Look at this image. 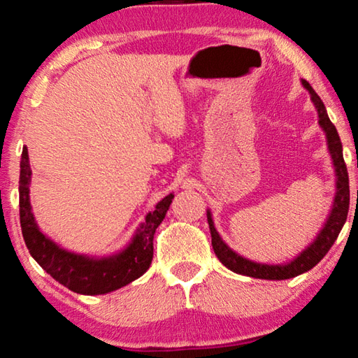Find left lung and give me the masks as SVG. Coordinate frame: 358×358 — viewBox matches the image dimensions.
Masks as SVG:
<instances>
[{
    "instance_id": "left-lung-1",
    "label": "left lung",
    "mask_w": 358,
    "mask_h": 358,
    "mask_svg": "<svg viewBox=\"0 0 358 358\" xmlns=\"http://www.w3.org/2000/svg\"><path fill=\"white\" fill-rule=\"evenodd\" d=\"M301 85L308 92H310L311 102L317 112V124H320L321 130L324 131L326 135L327 150H329L332 166H334L336 194L334 199H332L331 210L329 213H327L324 223H322L320 233L316 234L315 239H313L298 256L283 264H266L251 261V259L241 256V254L229 248L228 244L223 241V238L220 236L217 228H215L212 210L208 208L207 220L210 227V234H212L213 251L224 267H228L229 271L236 273H241V275L264 278V280H285V278H293L311 271V268L326 256L332 244H334L342 227H344L347 213H349V174H347L344 155H342V143L339 134H337L336 127L332 125V122L329 120V115H327V110L324 104H322L321 97L316 94L315 90L310 86V83L301 80Z\"/></svg>"
}]
</instances>
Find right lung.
I'll list each match as a JSON object with an SVG mask.
<instances>
[{"label":"right lung","mask_w":358,"mask_h":358,"mask_svg":"<svg viewBox=\"0 0 358 358\" xmlns=\"http://www.w3.org/2000/svg\"><path fill=\"white\" fill-rule=\"evenodd\" d=\"M32 169L29 164L27 146L22 148L19 174V215L26 246L36 262L68 290L80 295H106L129 285L143 275L153 261V238L173 203L171 192L148 212L138 224L127 246L109 256L78 254L57 244L38 228L31 205Z\"/></svg>","instance_id":"obj_1"}]
</instances>
